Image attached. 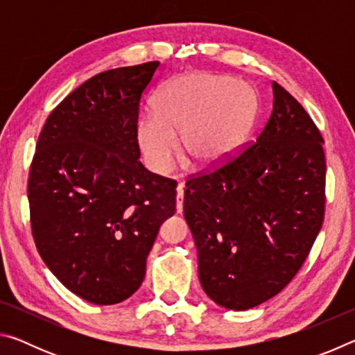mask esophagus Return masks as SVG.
Wrapping results in <instances>:
<instances>
[{"label": "esophagus", "instance_id": "34e87169", "mask_svg": "<svg viewBox=\"0 0 355 355\" xmlns=\"http://www.w3.org/2000/svg\"><path fill=\"white\" fill-rule=\"evenodd\" d=\"M183 199H184V184L178 183V186H177V213L183 211Z\"/></svg>", "mask_w": 355, "mask_h": 355}]
</instances>
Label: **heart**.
Instances as JSON below:
<instances>
[{
	"instance_id": "obj_1",
	"label": "heart",
	"mask_w": 355,
	"mask_h": 355,
	"mask_svg": "<svg viewBox=\"0 0 355 355\" xmlns=\"http://www.w3.org/2000/svg\"><path fill=\"white\" fill-rule=\"evenodd\" d=\"M258 97L249 84L232 76L189 73L161 84L153 112L137 120V142L147 164L167 173L177 153L209 167L227 161L254 127Z\"/></svg>"
}]
</instances>
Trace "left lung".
<instances>
[{"label":"left lung","mask_w":355,"mask_h":355,"mask_svg":"<svg viewBox=\"0 0 355 355\" xmlns=\"http://www.w3.org/2000/svg\"><path fill=\"white\" fill-rule=\"evenodd\" d=\"M268 122L233 158L188 178L184 219L199 255L203 291L228 310H248L290 284L326 211L322 136L277 83Z\"/></svg>","instance_id":"1"}]
</instances>
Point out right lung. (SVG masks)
Segmentation results:
<instances>
[{
  "mask_svg": "<svg viewBox=\"0 0 355 355\" xmlns=\"http://www.w3.org/2000/svg\"><path fill=\"white\" fill-rule=\"evenodd\" d=\"M159 62L101 71L69 94L42 128L28 178L33 238L42 260L76 296L97 305L128 299L177 182L139 161V103Z\"/></svg>",
  "mask_w": 355,
  "mask_h": 355,
  "instance_id": "obj_1",
  "label": "right lung"
}]
</instances>
